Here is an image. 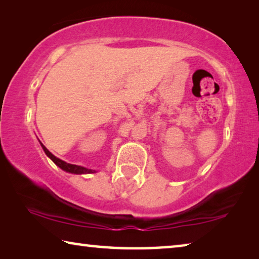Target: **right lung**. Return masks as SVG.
<instances>
[{
  "instance_id": "right-lung-1",
  "label": "right lung",
  "mask_w": 259,
  "mask_h": 259,
  "mask_svg": "<svg viewBox=\"0 0 259 259\" xmlns=\"http://www.w3.org/2000/svg\"><path fill=\"white\" fill-rule=\"evenodd\" d=\"M41 146L43 148V151H45L46 154L50 157V159L55 162L56 165H58L60 169L65 170L66 172H71V174H76V175H81V174H93L96 172L95 170H91V169H88L84 168V166H81V165H76V164H71V163H67V162H65L63 160L58 159V157H56L52 153H50L48 151V148L43 145L41 143Z\"/></svg>"
}]
</instances>
